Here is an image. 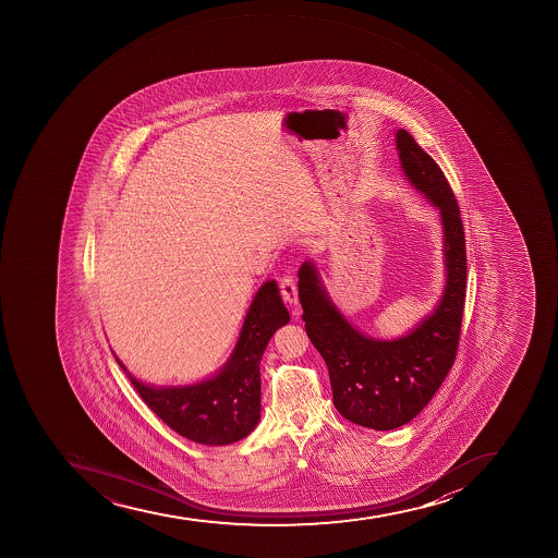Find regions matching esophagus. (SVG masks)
Wrapping results in <instances>:
<instances>
[{"instance_id":"1","label":"esophagus","mask_w":558,"mask_h":558,"mask_svg":"<svg viewBox=\"0 0 558 558\" xmlns=\"http://www.w3.org/2000/svg\"><path fill=\"white\" fill-rule=\"evenodd\" d=\"M280 292L289 305H298V286L294 278L289 277V275L280 278Z\"/></svg>"}]
</instances>
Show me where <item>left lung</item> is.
Instances as JSON below:
<instances>
[{"mask_svg":"<svg viewBox=\"0 0 558 558\" xmlns=\"http://www.w3.org/2000/svg\"><path fill=\"white\" fill-rule=\"evenodd\" d=\"M396 146L410 183L440 210L448 277L434 314L409 336L376 341L362 336L337 311L312 262L298 272L301 317L306 336L328 365L333 404L345 420L373 429L400 428L439 390L459 350L468 287L464 225L448 178L409 132L398 130Z\"/></svg>","mask_w":558,"mask_h":558,"instance_id":"1","label":"left lung"}]
</instances>
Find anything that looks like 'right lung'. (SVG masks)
Returning a JSON list of instances; mask_svg holds the SVG:
<instances>
[{
    "mask_svg": "<svg viewBox=\"0 0 558 558\" xmlns=\"http://www.w3.org/2000/svg\"><path fill=\"white\" fill-rule=\"evenodd\" d=\"M289 312L277 281H266L253 300L238 345L219 375L187 387H149L135 380L121 362L144 403L174 429L197 444L225 446L252 434L260 420V359Z\"/></svg>",
    "mask_w": 558,
    "mask_h": 558,
    "instance_id": "1",
    "label": "right lung"
}]
</instances>
